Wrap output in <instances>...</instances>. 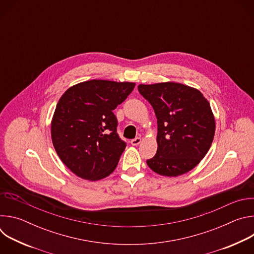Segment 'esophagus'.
Segmentation results:
<instances>
[{
    "instance_id": "esophagus-1",
    "label": "esophagus",
    "mask_w": 254,
    "mask_h": 254,
    "mask_svg": "<svg viewBox=\"0 0 254 254\" xmlns=\"http://www.w3.org/2000/svg\"><path fill=\"white\" fill-rule=\"evenodd\" d=\"M140 141H141V138L137 136V137H135V138L131 139V140H130V143L132 144V146H137V144H139V143H140Z\"/></svg>"
}]
</instances>
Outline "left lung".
<instances>
[{"label":"left lung","mask_w":254,"mask_h":254,"mask_svg":"<svg viewBox=\"0 0 254 254\" xmlns=\"http://www.w3.org/2000/svg\"><path fill=\"white\" fill-rule=\"evenodd\" d=\"M137 89L158 120V150L148 166L166 177L194 169L214 138L215 120L209 101L198 89L176 82L139 84Z\"/></svg>","instance_id":"left-lung-1"}]
</instances>
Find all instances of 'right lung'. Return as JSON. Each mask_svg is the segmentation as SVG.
Instances as JSON below:
<instances>
[{
  "instance_id": "1",
  "label": "right lung",
  "mask_w": 254,
  "mask_h": 254,
  "mask_svg": "<svg viewBox=\"0 0 254 254\" xmlns=\"http://www.w3.org/2000/svg\"><path fill=\"white\" fill-rule=\"evenodd\" d=\"M134 85L93 79L71 86L60 97L51 137L57 155L72 173L97 181L115 171L127 144L117 132L113 111Z\"/></svg>"
}]
</instances>
